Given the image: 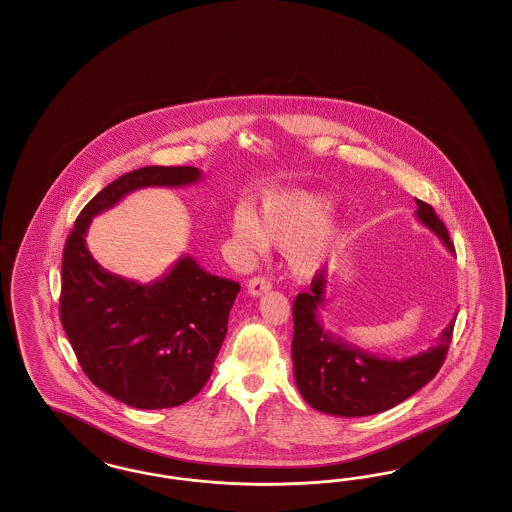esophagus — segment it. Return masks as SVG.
<instances>
[{
  "label": "esophagus",
  "instance_id": "obj_1",
  "mask_svg": "<svg viewBox=\"0 0 512 512\" xmlns=\"http://www.w3.org/2000/svg\"><path fill=\"white\" fill-rule=\"evenodd\" d=\"M268 290H270V282H268L267 278H263V276H255V278H251L247 282V293L251 297H259L261 293L268 292Z\"/></svg>",
  "mask_w": 512,
  "mask_h": 512
}]
</instances>
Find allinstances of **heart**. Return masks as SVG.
<instances>
[{
    "label": "heart",
    "instance_id": "1",
    "mask_svg": "<svg viewBox=\"0 0 512 512\" xmlns=\"http://www.w3.org/2000/svg\"><path fill=\"white\" fill-rule=\"evenodd\" d=\"M330 211L326 197L307 192H286L268 195L257 213L242 205L238 207L232 232L240 244L261 251L267 242L288 247L290 267L299 276H315L330 257L340 249L343 228L338 222L322 219Z\"/></svg>",
    "mask_w": 512,
    "mask_h": 512
}]
</instances>
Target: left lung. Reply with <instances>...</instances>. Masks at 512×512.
Here are the masks:
<instances>
[{
    "instance_id": "left-lung-1",
    "label": "left lung",
    "mask_w": 512,
    "mask_h": 512,
    "mask_svg": "<svg viewBox=\"0 0 512 512\" xmlns=\"http://www.w3.org/2000/svg\"><path fill=\"white\" fill-rule=\"evenodd\" d=\"M414 201L416 219L455 253L449 232L432 205ZM326 284L322 270L313 278L311 292L299 293L293 301V376L301 397L313 409L334 416L384 413L438 374L453 338L455 318L428 351L405 359L376 357L324 330L318 309L326 303Z\"/></svg>"
}]
</instances>
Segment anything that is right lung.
<instances>
[{
    "label": "right lung",
    "mask_w": 512,
    "mask_h": 512,
    "mask_svg": "<svg viewBox=\"0 0 512 512\" xmlns=\"http://www.w3.org/2000/svg\"><path fill=\"white\" fill-rule=\"evenodd\" d=\"M201 180L195 167L126 172L80 211L63 251L59 313L76 359L99 390L136 409H169L207 384L240 284L213 276L190 255L140 284L99 265L86 234L92 219L147 186Z\"/></svg>",
    "instance_id": "obj_1"
}]
</instances>
